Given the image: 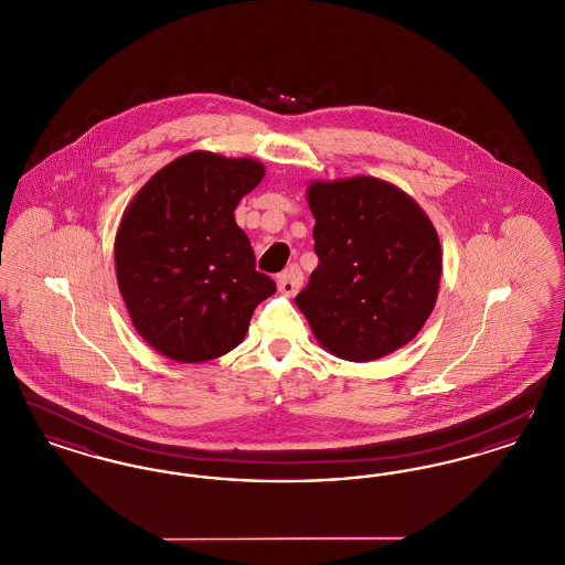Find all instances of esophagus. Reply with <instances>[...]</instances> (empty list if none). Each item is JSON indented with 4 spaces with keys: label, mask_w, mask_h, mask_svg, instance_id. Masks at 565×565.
<instances>
[{
    "label": "esophagus",
    "mask_w": 565,
    "mask_h": 565,
    "mask_svg": "<svg viewBox=\"0 0 565 565\" xmlns=\"http://www.w3.org/2000/svg\"><path fill=\"white\" fill-rule=\"evenodd\" d=\"M277 286H279L281 295L295 296L300 290V286H302V273L296 269V267H290V269L279 273L277 275Z\"/></svg>",
    "instance_id": "34e87169"
}]
</instances>
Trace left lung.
Listing matches in <instances>:
<instances>
[{"label": "left lung", "instance_id": "8db88e82", "mask_svg": "<svg viewBox=\"0 0 565 565\" xmlns=\"http://www.w3.org/2000/svg\"><path fill=\"white\" fill-rule=\"evenodd\" d=\"M309 207L320 258L296 296L326 350L369 362L406 345L430 318L440 243L428 215L376 178L313 182Z\"/></svg>", "mask_w": 565, "mask_h": 565}]
</instances>
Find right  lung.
<instances>
[{"mask_svg": "<svg viewBox=\"0 0 565 565\" xmlns=\"http://www.w3.org/2000/svg\"><path fill=\"white\" fill-rule=\"evenodd\" d=\"M263 175L252 159L190 152L162 167L122 215L118 288L135 330L162 355L205 362L235 350L277 290L233 215Z\"/></svg>", "mask_w": 565, "mask_h": 565, "instance_id": "right-lung-1", "label": "right lung"}]
</instances>
